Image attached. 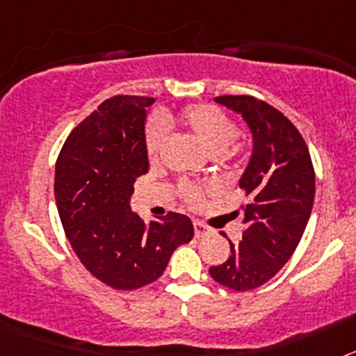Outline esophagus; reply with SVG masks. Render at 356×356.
I'll return each instance as SVG.
<instances>
[{"instance_id": "esophagus-1", "label": "esophagus", "mask_w": 356, "mask_h": 356, "mask_svg": "<svg viewBox=\"0 0 356 356\" xmlns=\"http://www.w3.org/2000/svg\"><path fill=\"white\" fill-rule=\"evenodd\" d=\"M210 232H212V228H209L205 222L194 221V234H196V237H203V235H209Z\"/></svg>"}]
</instances>
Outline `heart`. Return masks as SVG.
<instances>
[{"label":"heart","instance_id":"b5f03b06","mask_svg":"<svg viewBox=\"0 0 356 356\" xmlns=\"http://www.w3.org/2000/svg\"><path fill=\"white\" fill-rule=\"evenodd\" d=\"M180 119L185 127L193 131L201 146L209 149L212 155H222L238 135L237 124L222 110L212 105L187 106L181 112ZM165 143H168V124L160 118L151 119L146 134V149L149 160L159 159ZM210 191H212V185L200 187L194 184H184L180 187L185 203L191 207L200 205L205 194H209Z\"/></svg>","mask_w":356,"mask_h":356}]
</instances>
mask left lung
Wrapping results in <instances>:
<instances>
[{
  "instance_id": "left-lung-1",
  "label": "left lung",
  "mask_w": 356,
  "mask_h": 356,
  "mask_svg": "<svg viewBox=\"0 0 356 356\" xmlns=\"http://www.w3.org/2000/svg\"><path fill=\"white\" fill-rule=\"evenodd\" d=\"M216 103L248 122L253 153L241 188L250 197L242 207V241L229 242V257L209 273L232 291H251L273 278L300 244L312 213L316 172L298 128L280 110L251 96H219Z\"/></svg>"
}]
</instances>
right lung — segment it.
Masks as SVG:
<instances>
[{
    "instance_id": "1",
    "label": "right lung",
    "mask_w": 356,
    "mask_h": 356,
    "mask_svg": "<svg viewBox=\"0 0 356 356\" xmlns=\"http://www.w3.org/2000/svg\"><path fill=\"white\" fill-rule=\"evenodd\" d=\"M155 97L114 96L69 134L55 168L64 232L85 269L108 287L155 282L172 251L194 237L184 213L144 222L130 209L134 184L149 169L146 108Z\"/></svg>"
}]
</instances>
